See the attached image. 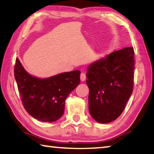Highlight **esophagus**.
Returning a JSON list of instances; mask_svg holds the SVG:
<instances>
[{
  "instance_id": "34e87169",
  "label": "esophagus",
  "mask_w": 154,
  "mask_h": 154,
  "mask_svg": "<svg viewBox=\"0 0 154 154\" xmlns=\"http://www.w3.org/2000/svg\"><path fill=\"white\" fill-rule=\"evenodd\" d=\"M80 79L82 82H84V81L86 79V75L84 73V72H82L80 75Z\"/></svg>"
}]
</instances>
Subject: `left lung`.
Wrapping results in <instances>:
<instances>
[{
    "instance_id": "obj_1",
    "label": "left lung",
    "mask_w": 154,
    "mask_h": 154,
    "mask_svg": "<svg viewBox=\"0 0 154 154\" xmlns=\"http://www.w3.org/2000/svg\"><path fill=\"white\" fill-rule=\"evenodd\" d=\"M134 52L128 47L112 52L88 67L89 111L98 123L107 124L123 112L133 90Z\"/></svg>"
}]
</instances>
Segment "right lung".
<instances>
[{
  "mask_svg": "<svg viewBox=\"0 0 154 154\" xmlns=\"http://www.w3.org/2000/svg\"><path fill=\"white\" fill-rule=\"evenodd\" d=\"M80 73L79 71H72L41 79L28 73L18 58L14 69L26 111L44 122H54L63 116L65 100L79 84Z\"/></svg>",
  "mask_w": 154,
  "mask_h": 154,
  "instance_id": "right-lung-1",
  "label": "right lung"
}]
</instances>
